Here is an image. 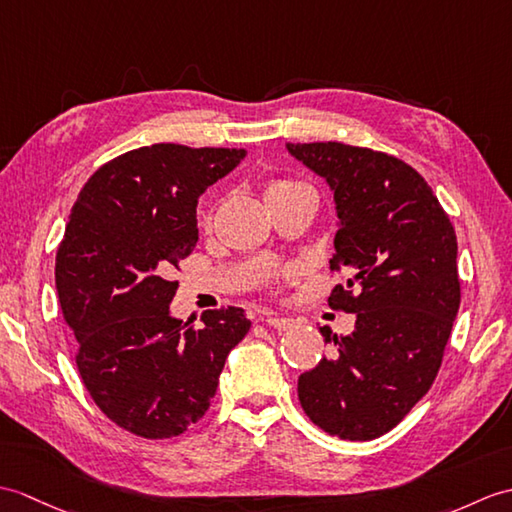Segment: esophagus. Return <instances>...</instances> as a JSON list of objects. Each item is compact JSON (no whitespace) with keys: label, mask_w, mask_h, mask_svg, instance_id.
<instances>
[{"label":"esophagus","mask_w":512,"mask_h":512,"mask_svg":"<svg viewBox=\"0 0 512 512\" xmlns=\"http://www.w3.org/2000/svg\"><path fill=\"white\" fill-rule=\"evenodd\" d=\"M264 323L268 325V327H272V329H279V331H285V329H292L296 323H294V318H281V316H275V314H266L264 318Z\"/></svg>","instance_id":"esophagus-1"}]
</instances>
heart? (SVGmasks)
<instances>
[{
    "label": "heart",
    "instance_id": "obj_1",
    "mask_svg": "<svg viewBox=\"0 0 512 512\" xmlns=\"http://www.w3.org/2000/svg\"><path fill=\"white\" fill-rule=\"evenodd\" d=\"M301 185H303V183L288 181V178H281V181H272V183H268V187H266V198L283 194V192H290V189L301 187Z\"/></svg>",
    "mask_w": 512,
    "mask_h": 512
}]
</instances>
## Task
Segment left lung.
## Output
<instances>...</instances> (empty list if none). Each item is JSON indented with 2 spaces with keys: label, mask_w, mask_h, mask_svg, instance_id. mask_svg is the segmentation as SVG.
Here are the masks:
<instances>
[{
  "label": "left lung",
  "mask_w": 512,
  "mask_h": 512,
  "mask_svg": "<svg viewBox=\"0 0 512 512\" xmlns=\"http://www.w3.org/2000/svg\"><path fill=\"white\" fill-rule=\"evenodd\" d=\"M288 150L334 189L340 227L329 268L347 272V283L327 301L355 314L353 334L325 336L334 351L299 377V401L327 434L373 441L443 364L460 307L456 231L425 178L392 154L338 141Z\"/></svg>",
  "instance_id": "left-lung-1"
}]
</instances>
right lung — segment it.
Segmentation results:
<instances>
[{
    "instance_id": "add662e5",
    "label": "right lung",
    "mask_w": 512,
    "mask_h": 512,
    "mask_svg": "<svg viewBox=\"0 0 512 512\" xmlns=\"http://www.w3.org/2000/svg\"><path fill=\"white\" fill-rule=\"evenodd\" d=\"M244 148L152 144L91 174L56 253V290L74 331L82 384L122 430L172 438L205 417L229 351L251 320L242 307L176 320L181 261L198 242L200 194Z\"/></svg>"
}]
</instances>
